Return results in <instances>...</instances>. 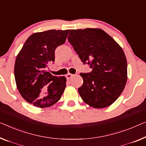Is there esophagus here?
<instances>
[{"instance_id": "1", "label": "esophagus", "mask_w": 146, "mask_h": 146, "mask_svg": "<svg viewBox=\"0 0 146 146\" xmlns=\"http://www.w3.org/2000/svg\"><path fill=\"white\" fill-rule=\"evenodd\" d=\"M74 75H73V74H71V73H68L67 75H66V78L67 79H69L70 78H71L72 77H73Z\"/></svg>"}]
</instances>
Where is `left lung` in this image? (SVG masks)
<instances>
[{"label":"left lung","mask_w":146,"mask_h":146,"mask_svg":"<svg viewBox=\"0 0 146 146\" xmlns=\"http://www.w3.org/2000/svg\"><path fill=\"white\" fill-rule=\"evenodd\" d=\"M68 41L84 64L92 68L80 73L78 88L84 102L95 108L108 107L118 98L127 80V62L121 47L100 29H71Z\"/></svg>","instance_id":"obj_1"}]
</instances>
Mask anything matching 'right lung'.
Returning a JSON list of instances; mask_svg holds the SVG:
<instances>
[{"instance_id": "right-lung-1", "label": "right lung", "mask_w": 146, "mask_h": 146, "mask_svg": "<svg viewBox=\"0 0 146 146\" xmlns=\"http://www.w3.org/2000/svg\"><path fill=\"white\" fill-rule=\"evenodd\" d=\"M69 31L52 29L33 33L17 56L14 66L17 88L21 96L36 107L54 105L64 93L66 77L53 76L46 67L55 61L56 48L66 42Z\"/></svg>"}]
</instances>
